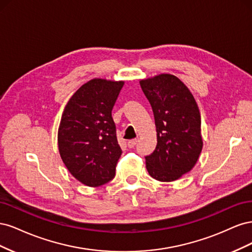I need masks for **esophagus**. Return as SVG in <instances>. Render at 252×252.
Instances as JSON below:
<instances>
[{"label": "esophagus", "mask_w": 252, "mask_h": 252, "mask_svg": "<svg viewBox=\"0 0 252 252\" xmlns=\"http://www.w3.org/2000/svg\"><path fill=\"white\" fill-rule=\"evenodd\" d=\"M136 143H138V140H136V139H133V140L128 141L127 145H128V147H129V148H133V147L135 146V145H136Z\"/></svg>", "instance_id": "obj_1"}]
</instances>
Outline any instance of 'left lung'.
<instances>
[{
    "label": "left lung",
    "instance_id": "left-lung-1",
    "mask_svg": "<svg viewBox=\"0 0 252 252\" xmlns=\"http://www.w3.org/2000/svg\"><path fill=\"white\" fill-rule=\"evenodd\" d=\"M154 111L157 147L145 157L159 182H172L191 170L203 148L201 114L192 94L180 79L163 73L140 81Z\"/></svg>",
    "mask_w": 252,
    "mask_h": 252
}]
</instances>
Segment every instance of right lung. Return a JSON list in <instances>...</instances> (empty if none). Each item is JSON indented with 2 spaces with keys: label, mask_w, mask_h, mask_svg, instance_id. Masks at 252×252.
<instances>
[{
  "label": "right lung",
  "mask_w": 252,
  "mask_h": 252,
  "mask_svg": "<svg viewBox=\"0 0 252 252\" xmlns=\"http://www.w3.org/2000/svg\"><path fill=\"white\" fill-rule=\"evenodd\" d=\"M123 81L94 79L68 101L61 118L58 144L61 158L73 177L90 187L116 175L122 155L111 111Z\"/></svg>",
  "instance_id": "add662e5"
}]
</instances>
